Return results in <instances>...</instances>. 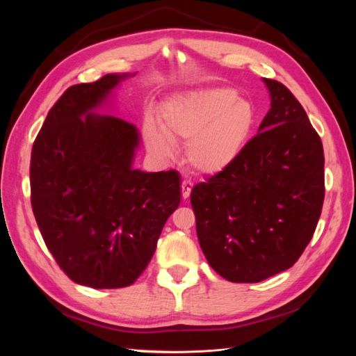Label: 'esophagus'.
I'll return each mask as SVG.
<instances>
[{
	"instance_id": "34e87169",
	"label": "esophagus",
	"mask_w": 356,
	"mask_h": 356,
	"mask_svg": "<svg viewBox=\"0 0 356 356\" xmlns=\"http://www.w3.org/2000/svg\"><path fill=\"white\" fill-rule=\"evenodd\" d=\"M181 190H182V199H188L190 193H191V182L184 179L181 184Z\"/></svg>"
}]
</instances>
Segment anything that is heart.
Returning a JSON list of instances; mask_svg holds the SVG:
<instances>
[{
    "label": "heart",
    "instance_id": "b5f03b06",
    "mask_svg": "<svg viewBox=\"0 0 356 356\" xmlns=\"http://www.w3.org/2000/svg\"><path fill=\"white\" fill-rule=\"evenodd\" d=\"M144 124V141L160 159L174 156V143H186L188 165L200 174H218L239 157L254 126L250 102L229 88H204L172 95Z\"/></svg>",
    "mask_w": 356,
    "mask_h": 356
}]
</instances>
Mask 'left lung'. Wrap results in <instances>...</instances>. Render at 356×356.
<instances>
[{"mask_svg":"<svg viewBox=\"0 0 356 356\" xmlns=\"http://www.w3.org/2000/svg\"><path fill=\"white\" fill-rule=\"evenodd\" d=\"M270 110L233 163L191 190L211 267L230 282H261L293 267L324 203V149L303 106L263 79Z\"/></svg>","mask_w":356,"mask_h":356,"instance_id":"1","label":"left lung"}]
</instances>
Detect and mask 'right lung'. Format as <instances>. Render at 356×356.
I'll use <instances>...</instances> for the list:
<instances>
[{
	"label": "right lung",
	"mask_w": 356,
	"mask_h": 356,
	"mask_svg": "<svg viewBox=\"0 0 356 356\" xmlns=\"http://www.w3.org/2000/svg\"><path fill=\"white\" fill-rule=\"evenodd\" d=\"M135 72L75 84L46 117L31 154V203L49 251L75 284H134L181 202L177 170L134 168L141 135L114 111Z\"/></svg>",
	"instance_id": "add662e5"
}]
</instances>
